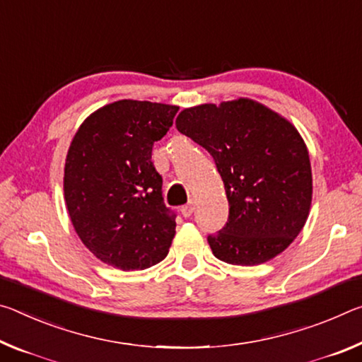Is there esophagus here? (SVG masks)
<instances>
[{"mask_svg":"<svg viewBox=\"0 0 362 362\" xmlns=\"http://www.w3.org/2000/svg\"><path fill=\"white\" fill-rule=\"evenodd\" d=\"M194 213V204L192 202H189L187 205H185V206H181V215L185 216V218H189Z\"/></svg>","mask_w":362,"mask_h":362,"instance_id":"esophagus-1","label":"esophagus"}]
</instances>
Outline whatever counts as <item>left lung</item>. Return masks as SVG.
I'll list each match as a JSON object with an SVG mask.
<instances>
[{"label": "left lung", "instance_id": "1", "mask_svg": "<svg viewBox=\"0 0 362 362\" xmlns=\"http://www.w3.org/2000/svg\"><path fill=\"white\" fill-rule=\"evenodd\" d=\"M177 132L210 152L226 189L228 223L209 244L218 259L253 266L292 244L310 215L313 176L292 123L252 99L185 109Z\"/></svg>", "mask_w": 362, "mask_h": 362}]
</instances>
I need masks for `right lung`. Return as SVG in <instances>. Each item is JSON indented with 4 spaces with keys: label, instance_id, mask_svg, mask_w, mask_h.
Returning a JSON list of instances; mask_svg holds the SVG:
<instances>
[{
    "label": "right lung",
    "instance_id": "add662e5",
    "mask_svg": "<svg viewBox=\"0 0 362 362\" xmlns=\"http://www.w3.org/2000/svg\"><path fill=\"white\" fill-rule=\"evenodd\" d=\"M177 110L117 100L88 117L74 136L64 168L65 204L81 242L105 264L146 269L168 255L176 215L163 204L152 147Z\"/></svg>",
    "mask_w": 362,
    "mask_h": 362
}]
</instances>
